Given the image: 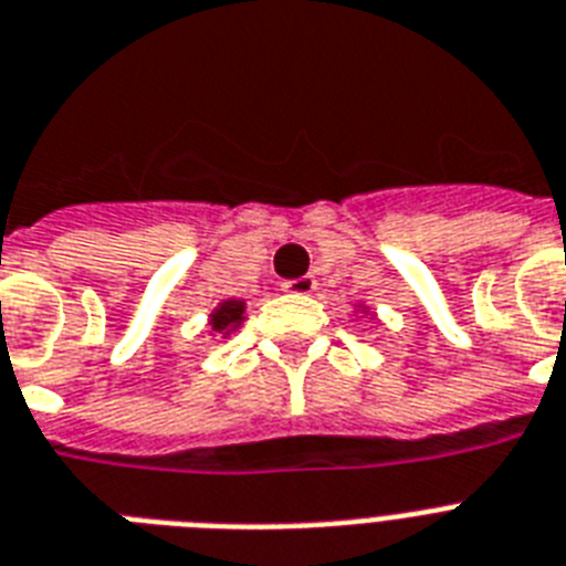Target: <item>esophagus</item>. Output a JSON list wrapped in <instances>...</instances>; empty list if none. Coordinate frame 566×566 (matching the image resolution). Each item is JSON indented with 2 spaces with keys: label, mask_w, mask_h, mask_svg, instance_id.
I'll use <instances>...</instances> for the list:
<instances>
[{
  "label": "esophagus",
  "mask_w": 566,
  "mask_h": 566,
  "mask_svg": "<svg viewBox=\"0 0 566 566\" xmlns=\"http://www.w3.org/2000/svg\"><path fill=\"white\" fill-rule=\"evenodd\" d=\"M316 282L314 275H302V279H291V282H284V291L296 293V296H307V293H314Z\"/></svg>",
  "instance_id": "1"
}]
</instances>
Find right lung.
<instances>
[{"mask_svg":"<svg viewBox=\"0 0 566 566\" xmlns=\"http://www.w3.org/2000/svg\"><path fill=\"white\" fill-rule=\"evenodd\" d=\"M243 311H247V305H243L241 298H227V302H220L209 316L211 331H214V334H229V331H235L238 325L243 323Z\"/></svg>","mask_w":566,"mask_h":566,"instance_id":"1","label":"right lung"}]
</instances>
